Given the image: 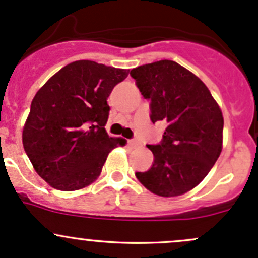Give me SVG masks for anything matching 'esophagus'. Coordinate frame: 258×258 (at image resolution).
<instances>
[{
	"label": "esophagus",
	"mask_w": 258,
	"mask_h": 258,
	"mask_svg": "<svg viewBox=\"0 0 258 258\" xmlns=\"http://www.w3.org/2000/svg\"><path fill=\"white\" fill-rule=\"evenodd\" d=\"M127 144H128V146L131 148H136V147H139V146H140L139 142L135 141V140H128V141H127Z\"/></svg>",
	"instance_id": "34e87169"
}]
</instances>
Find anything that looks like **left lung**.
Instances as JSON below:
<instances>
[{"label":"left lung","instance_id":"8db88e82","mask_svg":"<svg viewBox=\"0 0 258 258\" xmlns=\"http://www.w3.org/2000/svg\"><path fill=\"white\" fill-rule=\"evenodd\" d=\"M146 100L152 123H167L162 140L147 145L151 168L136 177L152 194L179 196L210 172L222 150L223 117L204 82L170 59L142 64L130 72Z\"/></svg>","mask_w":258,"mask_h":258}]
</instances>
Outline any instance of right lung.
I'll list each match as a JSON object with an SVG mask.
<instances>
[{"instance_id":"right-lung-1","label":"right lung","mask_w":258,"mask_h":258,"mask_svg":"<svg viewBox=\"0 0 258 258\" xmlns=\"http://www.w3.org/2000/svg\"><path fill=\"white\" fill-rule=\"evenodd\" d=\"M128 70L93 61L72 62L36 93L23 127V148L36 172L59 191L88 186L123 139L106 132L107 97Z\"/></svg>"}]
</instances>
